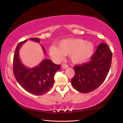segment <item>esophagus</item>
<instances>
[{
  "label": "esophagus",
  "mask_w": 123,
  "mask_h": 123,
  "mask_svg": "<svg viewBox=\"0 0 123 123\" xmlns=\"http://www.w3.org/2000/svg\"><path fill=\"white\" fill-rule=\"evenodd\" d=\"M61 66H62V68L63 69H66L68 68V66L66 64H65V63H62Z\"/></svg>",
  "instance_id": "obj_1"
}]
</instances>
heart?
Listing matches in <instances>:
<instances>
[{
	"mask_svg": "<svg viewBox=\"0 0 123 123\" xmlns=\"http://www.w3.org/2000/svg\"><path fill=\"white\" fill-rule=\"evenodd\" d=\"M95 46L91 42L81 39H68L61 40L58 47L51 46L49 54L54 60H62L65 55H70V60L76 64L85 63L91 58L94 53Z\"/></svg>",
	"mask_w": 123,
	"mask_h": 123,
	"instance_id": "heart-1",
	"label": "heart"
}]
</instances>
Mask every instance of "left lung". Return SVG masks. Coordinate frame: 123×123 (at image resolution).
<instances>
[{"mask_svg": "<svg viewBox=\"0 0 123 123\" xmlns=\"http://www.w3.org/2000/svg\"><path fill=\"white\" fill-rule=\"evenodd\" d=\"M111 58L112 53L109 46L104 43L100 44L89 62L74 66L75 74L71 80L73 87L82 93L98 88L109 72Z\"/></svg>", "mask_w": 123, "mask_h": 123, "instance_id": "left-lung-1", "label": "left lung"}]
</instances>
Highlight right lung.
<instances>
[{
    "label": "right lung",
    "mask_w": 123,
    "mask_h": 123,
    "mask_svg": "<svg viewBox=\"0 0 123 123\" xmlns=\"http://www.w3.org/2000/svg\"><path fill=\"white\" fill-rule=\"evenodd\" d=\"M29 40L40 43L39 38H30ZM26 41L20 42L15 49L13 58L14 74L19 85L28 92L36 95H43L53 87L54 75L61 66L49 59L43 60L37 66L32 68L25 66L19 59V51ZM42 47L44 53L46 54L44 48Z\"/></svg>",
    "instance_id": "right-lung-1"
}]
</instances>
